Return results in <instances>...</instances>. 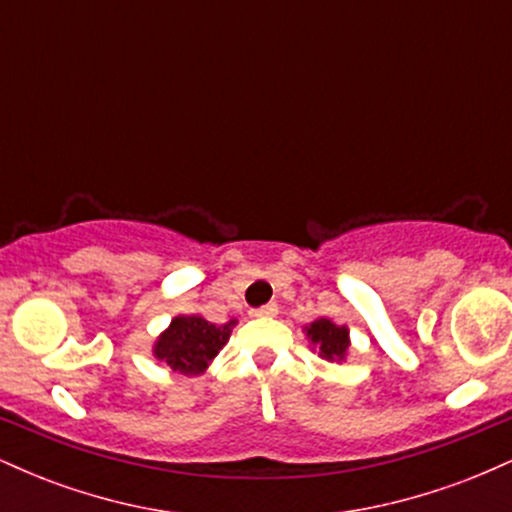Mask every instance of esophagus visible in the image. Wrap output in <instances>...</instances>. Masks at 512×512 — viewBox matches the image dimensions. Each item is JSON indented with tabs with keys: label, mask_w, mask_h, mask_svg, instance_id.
I'll list each match as a JSON object with an SVG mask.
<instances>
[{
	"label": "esophagus",
	"mask_w": 512,
	"mask_h": 512,
	"mask_svg": "<svg viewBox=\"0 0 512 512\" xmlns=\"http://www.w3.org/2000/svg\"><path fill=\"white\" fill-rule=\"evenodd\" d=\"M276 313H279V308H276V303H267V305H262V308L250 310L252 317H274Z\"/></svg>",
	"instance_id": "34e87169"
}]
</instances>
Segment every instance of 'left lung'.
Segmentation results:
<instances>
[{
	"mask_svg": "<svg viewBox=\"0 0 512 512\" xmlns=\"http://www.w3.org/2000/svg\"><path fill=\"white\" fill-rule=\"evenodd\" d=\"M303 334L308 337L310 349L320 358H325V361L344 363L346 356H349V327L337 325L330 317H317V320L303 327Z\"/></svg>",
	"mask_w": 512,
	"mask_h": 512,
	"instance_id": "obj_1",
	"label": "left lung"
}]
</instances>
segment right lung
<instances>
[{"instance_id": "obj_1", "label": "right lung", "mask_w": 512, "mask_h": 512, "mask_svg": "<svg viewBox=\"0 0 512 512\" xmlns=\"http://www.w3.org/2000/svg\"><path fill=\"white\" fill-rule=\"evenodd\" d=\"M236 325L238 320L214 325L199 313L175 315L151 344V356L156 358L158 366H168L187 378H197L219 356Z\"/></svg>"}]
</instances>
